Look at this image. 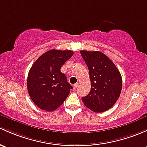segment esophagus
Segmentation results:
<instances>
[{
    "label": "esophagus",
    "mask_w": 147,
    "mask_h": 147,
    "mask_svg": "<svg viewBox=\"0 0 147 147\" xmlns=\"http://www.w3.org/2000/svg\"><path fill=\"white\" fill-rule=\"evenodd\" d=\"M78 86H79V84H78V83H77V84H75V85L73 86V89H75H75H76L77 88H78Z\"/></svg>",
    "instance_id": "esophagus-1"
}]
</instances>
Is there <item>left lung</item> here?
Masks as SVG:
<instances>
[{"instance_id":"left-lung-1","label":"left lung","mask_w":147,"mask_h":147,"mask_svg":"<svg viewBox=\"0 0 147 147\" xmlns=\"http://www.w3.org/2000/svg\"><path fill=\"white\" fill-rule=\"evenodd\" d=\"M89 71L91 91L82 97L84 106L95 113L109 110L122 90V77L110 58L100 51H80Z\"/></svg>"}]
</instances>
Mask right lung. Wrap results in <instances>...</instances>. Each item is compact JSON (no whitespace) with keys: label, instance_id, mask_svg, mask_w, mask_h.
I'll return each mask as SVG.
<instances>
[{"label":"right lung","instance_id":"1","mask_svg":"<svg viewBox=\"0 0 147 147\" xmlns=\"http://www.w3.org/2000/svg\"><path fill=\"white\" fill-rule=\"evenodd\" d=\"M73 55L69 50L52 49L41 55L32 65L27 78L29 95L41 110L53 111L61 106L72 86L61 67Z\"/></svg>","mask_w":147,"mask_h":147}]
</instances>
